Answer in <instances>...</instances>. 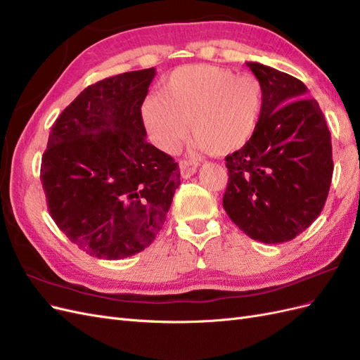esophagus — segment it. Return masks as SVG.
<instances>
[{"mask_svg": "<svg viewBox=\"0 0 360 360\" xmlns=\"http://www.w3.org/2000/svg\"><path fill=\"white\" fill-rule=\"evenodd\" d=\"M198 168V162L197 160H180V172H181V177L183 179H188L191 176H193L195 172H197Z\"/></svg>", "mask_w": 360, "mask_h": 360, "instance_id": "esophagus-1", "label": "esophagus"}]
</instances>
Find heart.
Returning <instances> with one entry per match:
<instances>
[{
  "label": "heart",
  "mask_w": 360,
  "mask_h": 360,
  "mask_svg": "<svg viewBox=\"0 0 360 360\" xmlns=\"http://www.w3.org/2000/svg\"><path fill=\"white\" fill-rule=\"evenodd\" d=\"M263 103L261 84L254 76L198 64L172 70L160 94L143 103V120L151 141L174 153L188 134L192 146L226 155L243 147L254 135Z\"/></svg>",
  "instance_id": "1"
}]
</instances>
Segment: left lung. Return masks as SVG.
<instances>
[{
	"label": "left lung",
	"instance_id": "8db88e82",
	"mask_svg": "<svg viewBox=\"0 0 360 360\" xmlns=\"http://www.w3.org/2000/svg\"><path fill=\"white\" fill-rule=\"evenodd\" d=\"M263 90L254 135L225 158L224 209L254 240L284 243L321 213L332 183L330 132L307 85L259 63H246Z\"/></svg>",
	"mask_w": 360,
	"mask_h": 360
}]
</instances>
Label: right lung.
Masks as SVG:
<instances>
[{
	"mask_svg": "<svg viewBox=\"0 0 360 360\" xmlns=\"http://www.w3.org/2000/svg\"><path fill=\"white\" fill-rule=\"evenodd\" d=\"M156 69L96 82L56 120L40 180L53 222L91 257L122 259L155 240L179 163L147 143L141 106Z\"/></svg>",
	"mask_w": 360,
	"mask_h": 360,
	"instance_id": "add662e5",
	"label": "right lung"
}]
</instances>
